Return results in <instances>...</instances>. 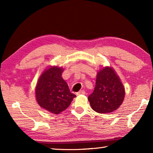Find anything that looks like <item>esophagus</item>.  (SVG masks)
Returning <instances> with one entry per match:
<instances>
[{
    "instance_id": "1",
    "label": "esophagus",
    "mask_w": 153,
    "mask_h": 153,
    "mask_svg": "<svg viewBox=\"0 0 153 153\" xmlns=\"http://www.w3.org/2000/svg\"><path fill=\"white\" fill-rule=\"evenodd\" d=\"M86 94V92L84 91V90H80L78 92L76 93L77 95H80V94Z\"/></svg>"
}]
</instances>
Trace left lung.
Instances as JSON below:
<instances>
[{"label":"left lung","mask_w":153,"mask_h":153,"mask_svg":"<svg viewBox=\"0 0 153 153\" xmlns=\"http://www.w3.org/2000/svg\"><path fill=\"white\" fill-rule=\"evenodd\" d=\"M125 97V88L120 78L111 67L98 72L94 92L88 100L93 110L98 113H109L117 110Z\"/></svg>","instance_id":"8db88e82"}]
</instances>
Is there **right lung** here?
I'll list each match as a JSON object with an SVG mask.
<instances>
[{
    "instance_id": "right-lung-1",
    "label": "right lung",
    "mask_w": 153,
    "mask_h": 153,
    "mask_svg": "<svg viewBox=\"0 0 153 153\" xmlns=\"http://www.w3.org/2000/svg\"><path fill=\"white\" fill-rule=\"evenodd\" d=\"M63 69L53 66L41 74L36 87V97L41 107L54 114H59L70 105L76 97L69 90L62 78Z\"/></svg>"
}]
</instances>
